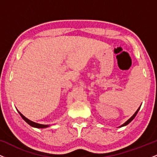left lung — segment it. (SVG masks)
<instances>
[{"mask_svg": "<svg viewBox=\"0 0 157 157\" xmlns=\"http://www.w3.org/2000/svg\"><path fill=\"white\" fill-rule=\"evenodd\" d=\"M140 107H141V106H140ZM140 108H139V109H137V111H136V112H135V113H134V115H133V116H132V117H131L130 119H129V120H127V121H126V122H125V123H124V124H123V125H122L121 126H120V127H122V126H125V125H128V123H130V122H131V121H132V120H134V117H136V114H137V113H138L139 110H140Z\"/></svg>", "mask_w": 157, "mask_h": 157, "instance_id": "left-lung-1", "label": "left lung"}]
</instances>
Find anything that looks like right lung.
<instances>
[{"instance_id":"right-lung-1","label":"right lung","mask_w":157,"mask_h":157,"mask_svg":"<svg viewBox=\"0 0 157 157\" xmlns=\"http://www.w3.org/2000/svg\"><path fill=\"white\" fill-rule=\"evenodd\" d=\"M18 112L20 113V115H21V117H22L23 120H24L25 121H26L27 123L29 124V125L32 126V127L37 128H45L48 127V126L47 125H41V124H38V123H36V122H32V121H31V120H28V119H27L26 117H25L23 116V115L21 112H20V111H18Z\"/></svg>"}]
</instances>
